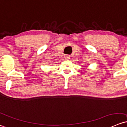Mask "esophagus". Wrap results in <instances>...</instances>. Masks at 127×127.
<instances>
[{
    "label": "esophagus",
    "mask_w": 127,
    "mask_h": 127,
    "mask_svg": "<svg viewBox=\"0 0 127 127\" xmlns=\"http://www.w3.org/2000/svg\"><path fill=\"white\" fill-rule=\"evenodd\" d=\"M64 58L65 60H69L70 59V56L68 55H65L64 56Z\"/></svg>",
    "instance_id": "1"
}]
</instances>
